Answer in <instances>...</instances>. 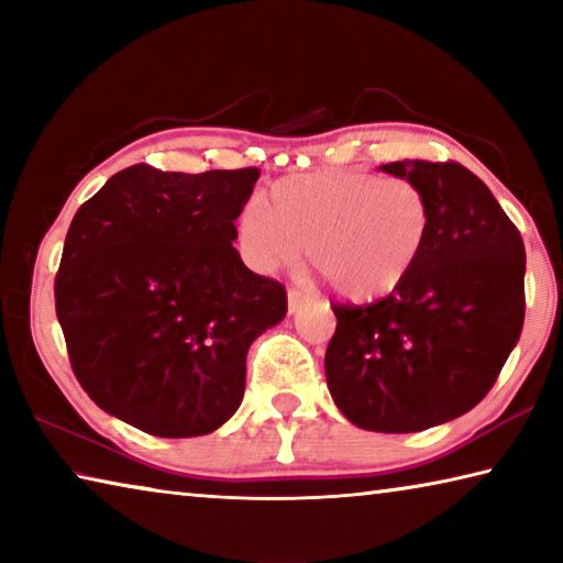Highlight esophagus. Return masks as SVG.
<instances>
[{"mask_svg": "<svg viewBox=\"0 0 563 563\" xmlns=\"http://www.w3.org/2000/svg\"><path fill=\"white\" fill-rule=\"evenodd\" d=\"M312 298H310V292H305V290H298V288H290L288 290V310L290 312H298L305 302H310Z\"/></svg>", "mask_w": 563, "mask_h": 563, "instance_id": "esophagus-1", "label": "esophagus"}]
</instances>
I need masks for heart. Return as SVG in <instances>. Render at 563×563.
I'll return each instance as SVG.
<instances>
[{
  "label": "heart",
  "mask_w": 563,
  "mask_h": 563,
  "mask_svg": "<svg viewBox=\"0 0 563 563\" xmlns=\"http://www.w3.org/2000/svg\"><path fill=\"white\" fill-rule=\"evenodd\" d=\"M273 208L251 198L238 231L253 268L273 273L310 261L340 295L373 300L393 292L422 255L430 198L407 178L320 170L273 188Z\"/></svg>",
  "instance_id": "1"
}]
</instances>
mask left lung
I'll return each mask as SVG.
<instances>
[{
    "label": "left lung",
    "instance_id": "1",
    "mask_svg": "<svg viewBox=\"0 0 563 563\" xmlns=\"http://www.w3.org/2000/svg\"><path fill=\"white\" fill-rule=\"evenodd\" d=\"M424 190L432 228L412 273L369 305H332L330 395L369 432H422L470 412L523 325L527 253L492 190L454 161L379 166Z\"/></svg>",
    "mask_w": 563,
    "mask_h": 563
}]
</instances>
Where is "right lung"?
Instances as JSON below:
<instances>
[{"instance_id": "1", "label": "right lung", "mask_w": 563, "mask_h": 563, "mask_svg": "<svg viewBox=\"0 0 563 563\" xmlns=\"http://www.w3.org/2000/svg\"><path fill=\"white\" fill-rule=\"evenodd\" d=\"M258 168L119 170L69 225L54 283L71 369L103 412L201 437L241 407L245 355L288 292L245 268L235 218Z\"/></svg>"}]
</instances>
